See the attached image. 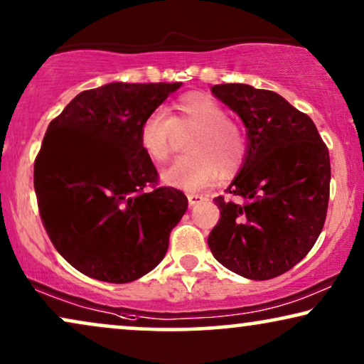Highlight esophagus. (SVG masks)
<instances>
[{
  "label": "esophagus",
  "mask_w": 364,
  "mask_h": 364,
  "mask_svg": "<svg viewBox=\"0 0 364 364\" xmlns=\"http://www.w3.org/2000/svg\"><path fill=\"white\" fill-rule=\"evenodd\" d=\"M203 200H206L203 195H196V193H190V195H188V203H190V206H195V205H198V203H201Z\"/></svg>",
  "instance_id": "34e87169"
}]
</instances>
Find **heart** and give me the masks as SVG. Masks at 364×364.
Returning <instances> with one entry per match:
<instances>
[{
    "label": "heart",
    "instance_id": "b5f03b06",
    "mask_svg": "<svg viewBox=\"0 0 364 364\" xmlns=\"http://www.w3.org/2000/svg\"><path fill=\"white\" fill-rule=\"evenodd\" d=\"M171 118L153 111L139 126V146L149 161L163 164L171 156L174 133H193L188 156L179 158L163 174L169 186L196 191L243 168L250 143L243 126L228 118L226 109L206 93H186L174 101Z\"/></svg>",
    "mask_w": 364,
    "mask_h": 364
}]
</instances>
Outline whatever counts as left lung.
<instances>
[{
    "mask_svg": "<svg viewBox=\"0 0 364 364\" xmlns=\"http://www.w3.org/2000/svg\"><path fill=\"white\" fill-rule=\"evenodd\" d=\"M213 95L248 129V158L228 193L215 198L220 221L208 236L225 268L250 279L287 273L309 253L324 226L329 201V153L308 114L274 91L215 85Z\"/></svg>",
    "mask_w": 364,
    "mask_h": 364,
    "instance_id": "1",
    "label": "left lung"
}]
</instances>
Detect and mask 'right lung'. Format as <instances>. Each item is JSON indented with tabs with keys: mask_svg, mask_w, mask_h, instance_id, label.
Here are the masks:
<instances>
[{
	"mask_svg": "<svg viewBox=\"0 0 364 364\" xmlns=\"http://www.w3.org/2000/svg\"><path fill=\"white\" fill-rule=\"evenodd\" d=\"M181 83H109L80 93L48 126L35 159L43 226L58 253L106 283L141 278L164 258L188 210L158 186L139 126Z\"/></svg>",
	"mask_w": 364,
	"mask_h": 364,
	"instance_id": "1",
	"label": "right lung"
}]
</instances>
